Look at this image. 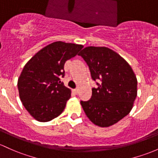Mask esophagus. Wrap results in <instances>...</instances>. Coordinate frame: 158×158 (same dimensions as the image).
<instances>
[{
	"label": "esophagus",
	"mask_w": 158,
	"mask_h": 158,
	"mask_svg": "<svg viewBox=\"0 0 158 158\" xmlns=\"http://www.w3.org/2000/svg\"><path fill=\"white\" fill-rule=\"evenodd\" d=\"M73 93H74L75 94H77L78 93V89H73Z\"/></svg>",
	"instance_id": "obj_1"
}]
</instances>
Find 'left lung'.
<instances>
[{
	"label": "left lung",
	"mask_w": 158,
	"mask_h": 158,
	"mask_svg": "<svg viewBox=\"0 0 158 158\" xmlns=\"http://www.w3.org/2000/svg\"><path fill=\"white\" fill-rule=\"evenodd\" d=\"M81 56L98 86L88 101H81L87 118L101 127L118 123L131 111L137 96V79L119 54L107 47H88Z\"/></svg>",
	"instance_id": "1"
}]
</instances>
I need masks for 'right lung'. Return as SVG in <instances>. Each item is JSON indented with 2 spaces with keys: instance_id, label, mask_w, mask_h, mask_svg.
Here are the masks:
<instances>
[{
  "instance_id": "add662e5",
  "label": "right lung",
  "mask_w": 158,
  "mask_h": 158,
  "mask_svg": "<svg viewBox=\"0 0 158 158\" xmlns=\"http://www.w3.org/2000/svg\"><path fill=\"white\" fill-rule=\"evenodd\" d=\"M82 45L56 41L38 51L25 65L18 80L21 102L32 117L50 121L62 114L71 91L60 81L65 62L74 57Z\"/></svg>"
}]
</instances>
